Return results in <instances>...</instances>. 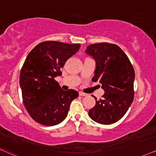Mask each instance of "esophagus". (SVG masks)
Wrapping results in <instances>:
<instances>
[{"label": "esophagus", "mask_w": 156, "mask_h": 156, "mask_svg": "<svg viewBox=\"0 0 156 156\" xmlns=\"http://www.w3.org/2000/svg\"><path fill=\"white\" fill-rule=\"evenodd\" d=\"M87 94H85V93L82 92V91H79V96H86Z\"/></svg>", "instance_id": "obj_1"}]
</instances>
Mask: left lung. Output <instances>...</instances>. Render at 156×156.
<instances>
[{
    "label": "left lung",
    "mask_w": 156,
    "mask_h": 156,
    "mask_svg": "<svg viewBox=\"0 0 156 156\" xmlns=\"http://www.w3.org/2000/svg\"><path fill=\"white\" fill-rule=\"evenodd\" d=\"M86 52L96 61L94 82L104 90L96 105L89 110L91 119L102 125H111L122 118L134 98L135 70L127 55L117 44L108 42L93 44Z\"/></svg>",
    "instance_id": "1"
}]
</instances>
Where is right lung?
<instances>
[{
  "label": "right lung",
  "mask_w": 156,
  "mask_h": 156,
  "mask_svg": "<svg viewBox=\"0 0 156 156\" xmlns=\"http://www.w3.org/2000/svg\"><path fill=\"white\" fill-rule=\"evenodd\" d=\"M80 44L45 41L29 53L20 73L24 106L34 121L44 126L58 125L68 115L70 103L78 96L73 89L62 90L55 80L66 61Z\"/></svg>",
  "instance_id": "add662e5"
}]
</instances>
